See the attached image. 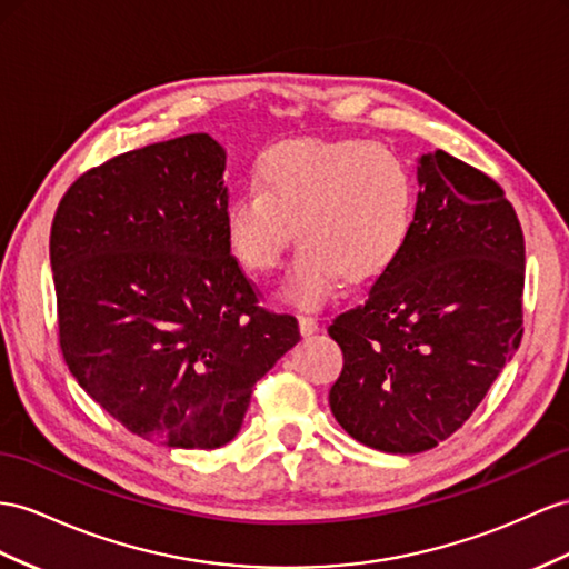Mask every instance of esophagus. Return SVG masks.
<instances>
[{
  "label": "esophagus",
  "mask_w": 569,
  "mask_h": 569,
  "mask_svg": "<svg viewBox=\"0 0 569 569\" xmlns=\"http://www.w3.org/2000/svg\"><path fill=\"white\" fill-rule=\"evenodd\" d=\"M298 327H300L302 337H310V333H315L319 329L317 319L312 315H298Z\"/></svg>",
  "instance_id": "esophagus-1"
}]
</instances>
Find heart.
Here are the masks:
<instances>
[{
  "mask_svg": "<svg viewBox=\"0 0 569 569\" xmlns=\"http://www.w3.org/2000/svg\"><path fill=\"white\" fill-rule=\"evenodd\" d=\"M416 182L406 160L360 139H296L259 156L254 187L226 203L223 230L232 257L252 273L281 267L300 250L283 283L298 308H319L343 279L385 273L413 230Z\"/></svg>",
  "mask_w": 569,
  "mask_h": 569,
  "instance_id": "heart-1",
  "label": "heart"
}]
</instances>
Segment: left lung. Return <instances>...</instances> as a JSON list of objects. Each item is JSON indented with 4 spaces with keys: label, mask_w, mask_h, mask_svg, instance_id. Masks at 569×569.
Instances as JSON below:
<instances>
[{
    "label": "left lung",
    "mask_w": 569,
    "mask_h": 569,
    "mask_svg": "<svg viewBox=\"0 0 569 569\" xmlns=\"http://www.w3.org/2000/svg\"><path fill=\"white\" fill-rule=\"evenodd\" d=\"M418 187L403 252L329 327L343 351L331 413L389 455L457 432L523 331V236L502 187L445 151L418 158Z\"/></svg>",
    "instance_id": "left-lung-1"
}]
</instances>
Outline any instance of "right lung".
<instances>
[{
  "label": "right lung",
  "mask_w": 569,
  "mask_h": 569,
  "mask_svg": "<svg viewBox=\"0 0 569 569\" xmlns=\"http://www.w3.org/2000/svg\"><path fill=\"white\" fill-rule=\"evenodd\" d=\"M226 151L209 134L143 146L67 189L50 232L60 348L100 409L146 440L216 449L252 387L300 341L259 308L223 230Z\"/></svg>",
  "instance_id": "obj_1"
}]
</instances>
